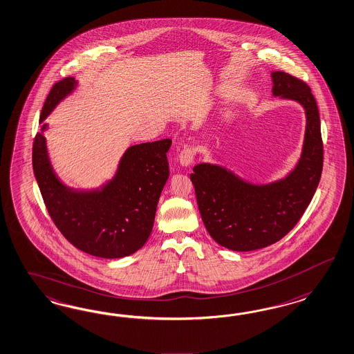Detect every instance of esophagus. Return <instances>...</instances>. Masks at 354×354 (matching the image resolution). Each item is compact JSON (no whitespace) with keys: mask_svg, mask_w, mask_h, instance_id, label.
I'll return each instance as SVG.
<instances>
[{"mask_svg":"<svg viewBox=\"0 0 354 354\" xmlns=\"http://www.w3.org/2000/svg\"><path fill=\"white\" fill-rule=\"evenodd\" d=\"M194 158H195V150H194V147H185L181 152H180V155H178V160L181 162L182 165H190L192 164V160H194Z\"/></svg>","mask_w":354,"mask_h":354,"instance_id":"34e87169","label":"esophagus"}]
</instances>
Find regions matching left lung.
Listing matches in <instances>:
<instances>
[{
  "instance_id": "1",
  "label": "left lung",
  "mask_w": 354,
  "mask_h": 354,
  "mask_svg": "<svg viewBox=\"0 0 354 354\" xmlns=\"http://www.w3.org/2000/svg\"><path fill=\"white\" fill-rule=\"evenodd\" d=\"M273 94L303 104V153L284 180L252 185L218 165L202 162L190 174L205 229L232 251H254L281 241L299 223L313 198L324 167V142L317 102L305 81L275 71Z\"/></svg>"
}]
</instances>
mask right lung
I'll use <instances>...</instances> for the list:
<instances>
[{
	"instance_id": "obj_1",
	"label": "right lung",
	"mask_w": 354,
	"mask_h": 354,
	"mask_svg": "<svg viewBox=\"0 0 354 354\" xmlns=\"http://www.w3.org/2000/svg\"><path fill=\"white\" fill-rule=\"evenodd\" d=\"M75 84L73 77H64L53 85L41 122ZM171 143L165 138L131 146L115 178L101 192H77L55 177L45 137L37 133L32 147L33 172L46 209L63 236L82 252L103 259H120L138 251L151 234L156 205L169 177L167 152Z\"/></svg>"
}]
</instances>
